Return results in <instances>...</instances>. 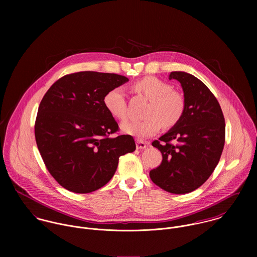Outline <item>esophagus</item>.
<instances>
[{"instance_id": "obj_1", "label": "esophagus", "mask_w": 257, "mask_h": 257, "mask_svg": "<svg viewBox=\"0 0 257 257\" xmlns=\"http://www.w3.org/2000/svg\"><path fill=\"white\" fill-rule=\"evenodd\" d=\"M147 143H145L144 141H141V140H138L137 141V148L138 149H145L147 147Z\"/></svg>"}]
</instances>
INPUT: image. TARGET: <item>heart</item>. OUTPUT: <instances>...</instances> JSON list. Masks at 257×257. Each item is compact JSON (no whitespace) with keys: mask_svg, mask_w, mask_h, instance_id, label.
<instances>
[{"mask_svg":"<svg viewBox=\"0 0 257 257\" xmlns=\"http://www.w3.org/2000/svg\"><path fill=\"white\" fill-rule=\"evenodd\" d=\"M135 89L150 102L146 112L148 117L122 123L121 130L125 134L140 139H147L156 135L163 124L167 127L173 126L183 116V95L172 90L169 83L156 77H146L135 84ZM104 105L114 118L119 120L126 118V101L121 87L112 88L105 95Z\"/></svg>","mask_w":257,"mask_h":257,"instance_id":"heart-1","label":"heart"}]
</instances>
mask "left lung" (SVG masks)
Segmentation results:
<instances>
[{
  "mask_svg": "<svg viewBox=\"0 0 257 257\" xmlns=\"http://www.w3.org/2000/svg\"><path fill=\"white\" fill-rule=\"evenodd\" d=\"M169 79L180 82L185 111L181 119L152 143L162 154L150 179L172 194H186L205 183L220 161L225 123L220 104L210 89L191 74L174 71Z\"/></svg>",
  "mask_w": 257,
  "mask_h": 257,
  "instance_id": "1",
  "label": "left lung"
}]
</instances>
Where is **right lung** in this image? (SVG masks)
<instances>
[{"label": "right lung", "instance_id": "add662e5", "mask_svg": "<svg viewBox=\"0 0 257 257\" xmlns=\"http://www.w3.org/2000/svg\"><path fill=\"white\" fill-rule=\"evenodd\" d=\"M127 81L113 73L68 74L43 96L35 124L37 148L49 173L68 191L102 188L119 156L136 150L132 136L111 137L118 124L104 105L105 95Z\"/></svg>", "mask_w": 257, "mask_h": 257}]
</instances>
